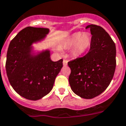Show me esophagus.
<instances>
[{
    "label": "esophagus",
    "mask_w": 126,
    "mask_h": 126,
    "mask_svg": "<svg viewBox=\"0 0 126 126\" xmlns=\"http://www.w3.org/2000/svg\"><path fill=\"white\" fill-rule=\"evenodd\" d=\"M67 63H68V61L67 60H64L63 61V66H66L67 65Z\"/></svg>",
    "instance_id": "34e87169"
}]
</instances>
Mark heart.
<instances>
[{
    "label": "heart",
    "mask_w": 126,
    "mask_h": 126,
    "mask_svg": "<svg viewBox=\"0 0 126 126\" xmlns=\"http://www.w3.org/2000/svg\"><path fill=\"white\" fill-rule=\"evenodd\" d=\"M92 43V36L88 32H76L70 35L64 43L66 47H72V54L78 57L83 55L89 50ZM60 50V48H58Z\"/></svg>",
    "instance_id": "heart-1"
}]
</instances>
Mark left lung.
<instances>
[{"instance_id": "1", "label": "left lung", "mask_w": 126, "mask_h": 126, "mask_svg": "<svg viewBox=\"0 0 126 126\" xmlns=\"http://www.w3.org/2000/svg\"><path fill=\"white\" fill-rule=\"evenodd\" d=\"M92 43L89 52L68 63L71 72L68 78L72 91L79 97L91 99L109 86L116 68V47L107 32L90 24Z\"/></svg>"}]
</instances>
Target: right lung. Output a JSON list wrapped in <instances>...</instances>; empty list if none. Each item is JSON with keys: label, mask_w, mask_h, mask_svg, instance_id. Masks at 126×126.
Returning a JSON list of instances; mask_svg holds the SVG:
<instances>
[{"label": "right lung", "mask_w": 126, "mask_h": 126, "mask_svg": "<svg viewBox=\"0 0 126 126\" xmlns=\"http://www.w3.org/2000/svg\"><path fill=\"white\" fill-rule=\"evenodd\" d=\"M50 30L28 26L12 40L7 52L6 70L10 84L20 96L38 100L52 89L63 60L53 61L48 49L37 50L33 44L45 39Z\"/></svg>", "instance_id": "obj_1"}]
</instances>
